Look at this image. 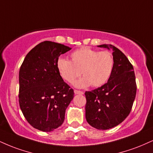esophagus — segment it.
<instances>
[{
    "label": "esophagus",
    "instance_id": "obj_1",
    "mask_svg": "<svg viewBox=\"0 0 153 153\" xmlns=\"http://www.w3.org/2000/svg\"><path fill=\"white\" fill-rule=\"evenodd\" d=\"M74 93H75V94H76V95H82V94H84L83 92L80 91H77V90H75Z\"/></svg>",
    "mask_w": 153,
    "mask_h": 153
}]
</instances>
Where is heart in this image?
<instances>
[{
	"label": "heart",
	"instance_id": "1",
	"mask_svg": "<svg viewBox=\"0 0 153 153\" xmlns=\"http://www.w3.org/2000/svg\"><path fill=\"white\" fill-rule=\"evenodd\" d=\"M71 61L60 58L57 68L62 78L68 82H73L80 75H84L74 82L76 88H83L91 85L97 88L103 85L109 80L114 69L113 54L108 51H97L88 47H83L71 54Z\"/></svg>",
	"mask_w": 153,
	"mask_h": 153
}]
</instances>
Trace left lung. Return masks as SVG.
I'll return each mask as SVG.
<instances>
[{
    "mask_svg": "<svg viewBox=\"0 0 153 153\" xmlns=\"http://www.w3.org/2000/svg\"><path fill=\"white\" fill-rule=\"evenodd\" d=\"M98 47L113 51L114 69L105 84L85 93V118L92 127L103 130L117 126L128 116L137 85L133 67L124 53L113 45L103 44Z\"/></svg>",
    "mask_w": 153,
    "mask_h": 153,
    "instance_id": "1",
    "label": "left lung"
}]
</instances>
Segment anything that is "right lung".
Segmentation results:
<instances>
[{
	"label": "right lung",
	"mask_w": 153,
	"mask_h": 153,
	"mask_svg": "<svg viewBox=\"0 0 153 153\" xmlns=\"http://www.w3.org/2000/svg\"><path fill=\"white\" fill-rule=\"evenodd\" d=\"M71 48L43 41L25 56L19 71V104L34 128L51 132L63 123L74 91L64 82L57 68L61 54Z\"/></svg>",
	"instance_id": "obj_1"
}]
</instances>
